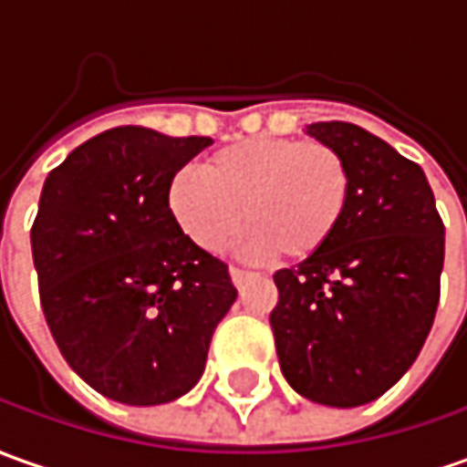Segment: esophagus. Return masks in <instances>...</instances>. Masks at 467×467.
<instances>
[{
	"label": "esophagus",
	"instance_id": "1",
	"mask_svg": "<svg viewBox=\"0 0 467 467\" xmlns=\"http://www.w3.org/2000/svg\"><path fill=\"white\" fill-rule=\"evenodd\" d=\"M230 278H233V284L237 288H243L253 278V274H247V271H240V268H230Z\"/></svg>",
	"mask_w": 467,
	"mask_h": 467
}]
</instances>
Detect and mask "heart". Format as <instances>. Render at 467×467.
<instances>
[{
    "mask_svg": "<svg viewBox=\"0 0 467 467\" xmlns=\"http://www.w3.org/2000/svg\"><path fill=\"white\" fill-rule=\"evenodd\" d=\"M181 168L166 186L171 220L193 245L222 253L245 220L250 255H319L348 217L353 176L335 148L291 138H245Z\"/></svg>",
    "mask_w": 467,
    "mask_h": 467,
    "instance_id": "1",
    "label": "heart"
}]
</instances>
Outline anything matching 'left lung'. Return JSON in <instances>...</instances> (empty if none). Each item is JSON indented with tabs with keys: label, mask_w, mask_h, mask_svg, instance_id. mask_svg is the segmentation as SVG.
Segmentation results:
<instances>
[{
	"label": "left lung",
	"mask_w": 467,
	"mask_h": 467,
	"mask_svg": "<svg viewBox=\"0 0 467 467\" xmlns=\"http://www.w3.org/2000/svg\"><path fill=\"white\" fill-rule=\"evenodd\" d=\"M353 176L337 237L274 275L275 353L288 386L325 407L376 401L407 373L432 329L445 227L417 163L350 122H314Z\"/></svg>",
	"instance_id": "1"
}]
</instances>
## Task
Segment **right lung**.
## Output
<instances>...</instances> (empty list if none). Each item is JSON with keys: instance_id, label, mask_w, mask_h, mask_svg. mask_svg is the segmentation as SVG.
<instances>
[{"instance_id": "obj_1", "label": "right lung", "mask_w": 467, "mask_h": 467, "mask_svg": "<svg viewBox=\"0 0 467 467\" xmlns=\"http://www.w3.org/2000/svg\"><path fill=\"white\" fill-rule=\"evenodd\" d=\"M212 142L114 127L43 183L30 243L46 322L68 366L127 407L192 391L237 299L227 265L166 207L168 179Z\"/></svg>"}]
</instances>
